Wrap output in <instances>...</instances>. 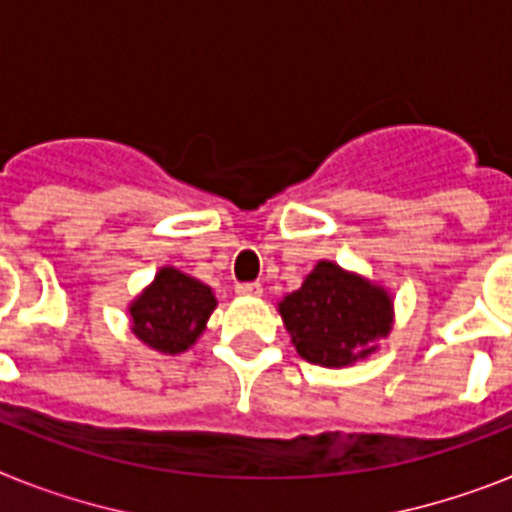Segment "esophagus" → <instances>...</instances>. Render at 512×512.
I'll return each mask as SVG.
<instances>
[{"mask_svg":"<svg viewBox=\"0 0 512 512\" xmlns=\"http://www.w3.org/2000/svg\"><path fill=\"white\" fill-rule=\"evenodd\" d=\"M236 294L239 296H260L263 286L260 283H236Z\"/></svg>","mask_w":512,"mask_h":512,"instance_id":"34e87169","label":"esophagus"}]
</instances>
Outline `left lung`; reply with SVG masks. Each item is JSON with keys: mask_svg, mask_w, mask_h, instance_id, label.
<instances>
[{"mask_svg": "<svg viewBox=\"0 0 512 512\" xmlns=\"http://www.w3.org/2000/svg\"><path fill=\"white\" fill-rule=\"evenodd\" d=\"M296 351L320 367H349L390 330L388 294L322 260L281 304Z\"/></svg>", "mask_w": 512, "mask_h": 512, "instance_id": "8db88e82", "label": "left lung"}]
</instances>
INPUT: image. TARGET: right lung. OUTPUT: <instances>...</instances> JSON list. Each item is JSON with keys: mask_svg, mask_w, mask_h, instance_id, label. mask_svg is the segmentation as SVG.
<instances>
[{"mask_svg": "<svg viewBox=\"0 0 512 512\" xmlns=\"http://www.w3.org/2000/svg\"><path fill=\"white\" fill-rule=\"evenodd\" d=\"M213 309L216 296L205 283L174 268H163L153 286L130 307L135 322L132 333L150 349L179 354L203 333Z\"/></svg>", "mask_w": 512, "mask_h": 512, "instance_id": "obj_1", "label": "right lung"}]
</instances>
